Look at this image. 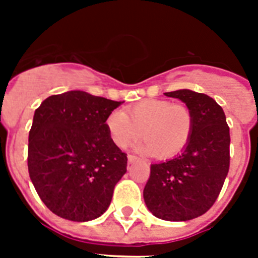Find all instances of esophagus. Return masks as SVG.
<instances>
[{"instance_id":"obj_1","label":"esophagus","mask_w":258,"mask_h":258,"mask_svg":"<svg viewBox=\"0 0 258 258\" xmlns=\"http://www.w3.org/2000/svg\"><path fill=\"white\" fill-rule=\"evenodd\" d=\"M137 160H138V157L137 156H134V155H127V163L129 164L134 163V161H137Z\"/></svg>"}]
</instances>
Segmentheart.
I'll return each mask as SVG.
<instances>
[{"label":"heart","instance_id":"heart-1","mask_svg":"<svg viewBox=\"0 0 258 258\" xmlns=\"http://www.w3.org/2000/svg\"><path fill=\"white\" fill-rule=\"evenodd\" d=\"M108 136L120 149L142 136L140 151L169 159L187 146L194 131V115L187 106L166 99H146L122 111H112L106 118Z\"/></svg>","mask_w":258,"mask_h":258}]
</instances>
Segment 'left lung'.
Returning <instances> with one entry per match:
<instances>
[{"instance_id": "left-lung-1", "label": "left lung", "mask_w": 258, "mask_h": 258, "mask_svg": "<svg viewBox=\"0 0 258 258\" xmlns=\"http://www.w3.org/2000/svg\"><path fill=\"white\" fill-rule=\"evenodd\" d=\"M194 115L187 146L170 160L152 164L143 199L155 217L188 221L206 213L220 195L230 165V129L222 107L207 94L181 89L164 93Z\"/></svg>"}]
</instances>
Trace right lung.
Returning a JSON list of instances; mask_svg holds the SVG:
<instances>
[{
  "label": "right lung",
  "instance_id": "add662e5",
  "mask_svg": "<svg viewBox=\"0 0 258 258\" xmlns=\"http://www.w3.org/2000/svg\"><path fill=\"white\" fill-rule=\"evenodd\" d=\"M122 102L71 90L46 98L35 111L28 172L38 197L75 222L101 217L126 173V154L113 145L106 118Z\"/></svg>",
  "mask_w": 258,
  "mask_h": 258
}]
</instances>
